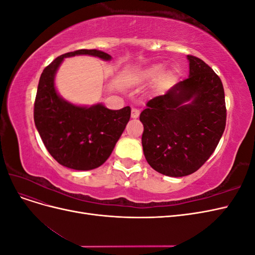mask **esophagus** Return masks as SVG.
I'll return each mask as SVG.
<instances>
[{"instance_id": "34e87169", "label": "esophagus", "mask_w": 255, "mask_h": 255, "mask_svg": "<svg viewBox=\"0 0 255 255\" xmlns=\"http://www.w3.org/2000/svg\"><path fill=\"white\" fill-rule=\"evenodd\" d=\"M139 114H140L139 110L133 109V110H132V114H130V117H132L133 119H136V118H138V116H139Z\"/></svg>"}]
</instances>
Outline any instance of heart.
Instances as JSON below:
<instances>
[{
    "label": "heart",
    "instance_id": "obj_1",
    "mask_svg": "<svg viewBox=\"0 0 255 255\" xmlns=\"http://www.w3.org/2000/svg\"><path fill=\"white\" fill-rule=\"evenodd\" d=\"M165 71V65L163 64H154L151 65L149 67H146L139 72L138 76L141 81H145V82H153L158 80L161 75L164 74ZM171 79V73H165L163 79H161L160 84L165 85L167 84Z\"/></svg>",
    "mask_w": 255,
    "mask_h": 255
}]
</instances>
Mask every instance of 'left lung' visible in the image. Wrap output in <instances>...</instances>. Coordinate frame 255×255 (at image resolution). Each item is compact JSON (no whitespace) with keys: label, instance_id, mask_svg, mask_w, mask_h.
Here are the masks:
<instances>
[{"label":"left lung","instance_id":"1","mask_svg":"<svg viewBox=\"0 0 255 255\" xmlns=\"http://www.w3.org/2000/svg\"><path fill=\"white\" fill-rule=\"evenodd\" d=\"M187 59L188 78L150 100L139 117L146 161L155 171L173 177L197 171L226 128L221 80L202 59L191 55Z\"/></svg>","mask_w":255,"mask_h":255}]
</instances>
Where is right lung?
<instances>
[{"label":"right lung","mask_w":255,"mask_h":255,"mask_svg":"<svg viewBox=\"0 0 255 255\" xmlns=\"http://www.w3.org/2000/svg\"><path fill=\"white\" fill-rule=\"evenodd\" d=\"M90 55L111 60L99 50H78L60 55L44 68L38 84L34 120L45 148L60 165L74 170H91L103 165L130 117V107L113 111L102 103L75 105L61 98L55 75L67 57Z\"/></svg>","instance_id":"1"}]
</instances>
